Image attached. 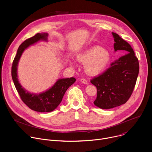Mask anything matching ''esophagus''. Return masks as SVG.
<instances>
[{"instance_id":"34e87169","label":"esophagus","mask_w":152,"mask_h":152,"mask_svg":"<svg viewBox=\"0 0 152 152\" xmlns=\"http://www.w3.org/2000/svg\"><path fill=\"white\" fill-rule=\"evenodd\" d=\"M80 81H81L82 83H84V84H86V85H88V82L87 80H86L85 79L82 78V79H80Z\"/></svg>"}]
</instances>
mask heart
<instances>
[{"instance_id":"1","label":"heart","mask_w":152,"mask_h":152,"mask_svg":"<svg viewBox=\"0 0 152 152\" xmlns=\"http://www.w3.org/2000/svg\"><path fill=\"white\" fill-rule=\"evenodd\" d=\"M111 59L109 52L100 46H94L77 56V60L85 64V71L90 76H96L102 72L107 67ZM70 65H73V60L70 61Z\"/></svg>"}]
</instances>
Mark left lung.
<instances>
[{
  "label": "left lung",
  "instance_id": "obj_1",
  "mask_svg": "<svg viewBox=\"0 0 152 152\" xmlns=\"http://www.w3.org/2000/svg\"><path fill=\"white\" fill-rule=\"evenodd\" d=\"M112 34L115 51L121 50L126 54L112 62L103 73L91 80L97 90L94 104L104 110L120 106L129 100L139 73L138 59L131 45L117 34Z\"/></svg>",
  "mask_w": 152,
  "mask_h": 152
}]
</instances>
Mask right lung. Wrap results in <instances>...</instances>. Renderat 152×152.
<instances>
[{"label": "right lung", "instance_id": "1", "mask_svg": "<svg viewBox=\"0 0 152 152\" xmlns=\"http://www.w3.org/2000/svg\"><path fill=\"white\" fill-rule=\"evenodd\" d=\"M48 36L47 33H38L21 43L17 50L11 68L12 78L21 99L31 110L40 113H49L55 110L61 102L67 90L76 81L75 77L59 79L50 89L39 94L28 92L19 83L17 66L21 55L27 48L34 43L41 40L47 41Z\"/></svg>", "mask_w": 152, "mask_h": 152}]
</instances>
